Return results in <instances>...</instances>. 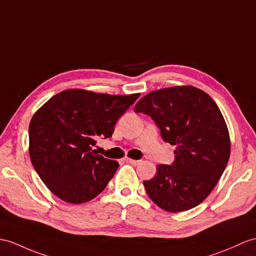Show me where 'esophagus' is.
I'll return each mask as SVG.
<instances>
[{"label":"esophagus","instance_id":"obj_1","mask_svg":"<svg viewBox=\"0 0 256 256\" xmlns=\"http://www.w3.org/2000/svg\"><path fill=\"white\" fill-rule=\"evenodd\" d=\"M124 160L127 162L129 164H132V165H138L141 160H132V158H124Z\"/></svg>","mask_w":256,"mask_h":256}]
</instances>
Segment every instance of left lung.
Wrapping results in <instances>:
<instances>
[{
    "instance_id": "obj_1",
    "label": "left lung",
    "mask_w": 256,
    "mask_h": 256,
    "mask_svg": "<svg viewBox=\"0 0 256 256\" xmlns=\"http://www.w3.org/2000/svg\"><path fill=\"white\" fill-rule=\"evenodd\" d=\"M134 112L151 117L163 140L176 146L174 163L158 165L156 175L143 182L148 198L170 213L201 204L230 155L227 124L213 98L196 86H172L148 93Z\"/></svg>"
}]
</instances>
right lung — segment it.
Returning a JSON list of instances; mask_svg holds the SVG:
<instances>
[{"instance_id": "right-lung-1", "label": "right lung", "mask_w": 256, "mask_h": 256, "mask_svg": "<svg viewBox=\"0 0 256 256\" xmlns=\"http://www.w3.org/2000/svg\"><path fill=\"white\" fill-rule=\"evenodd\" d=\"M139 96L70 89L36 112L29 124V155L53 194L81 204L105 189L120 165L96 154L92 146L98 136H112L118 118Z\"/></svg>"}]
</instances>
